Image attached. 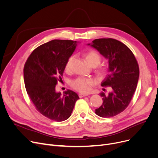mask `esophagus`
<instances>
[{
	"label": "esophagus",
	"instance_id": "esophagus-1",
	"mask_svg": "<svg viewBox=\"0 0 158 158\" xmlns=\"http://www.w3.org/2000/svg\"><path fill=\"white\" fill-rule=\"evenodd\" d=\"M88 94H79V97L80 98H82V97H85V96H88Z\"/></svg>",
	"mask_w": 158,
	"mask_h": 158
}]
</instances>
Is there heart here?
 <instances>
[{
  "instance_id": "b5f03b06",
  "label": "heart",
  "mask_w": 158,
  "mask_h": 158,
  "mask_svg": "<svg viewBox=\"0 0 158 158\" xmlns=\"http://www.w3.org/2000/svg\"><path fill=\"white\" fill-rule=\"evenodd\" d=\"M73 56H71L69 58L65 64V70L69 71L70 69L71 63L73 60ZM85 58L86 63L91 66H96L100 64L101 61V56L95 51H90L85 54ZM107 72V69L105 66H101L99 67L97 72L98 76H103L106 74ZM95 84V81L94 79L91 78L86 77H78L74 79L71 82L72 87L76 89L80 92L86 93L89 92L91 88H92Z\"/></svg>"
}]
</instances>
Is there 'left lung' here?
<instances>
[{
    "instance_id": "1",
    "label": "left lung",
    "mask_w": 158,
    "mask_h": 158,
    "mask_svg": "<svg viewBox=\"0 0 158 158\" xmlns=\"http://www.w3.org/2000/svg\"><path fill=\"white\" fill-rule=\"evenodd\" d=\"M88 45L94 47L108 60L109 66L102 86H110L107 95L101 93L103 103L95 110L101 117L110 118L125 110L136 90L139 79V66L131 50L113 38L95 39Z\"/></svg>"
}]
</instances>
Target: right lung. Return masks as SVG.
<instances>
[{
  "instance_id": "obj_1",
  "label": "right lung",
  "mask_w": 158,
  "mask_h": 158,
  "mask_svg": "<svg viewBox=\"0 0 158 158\" xmlns=\"http://www.w3.org/2000/svg\"><path fill=\"white\" fill-rule=\"evenodd\" d=\"M77 44L72 40H51L35 49L24 65L25 86L31 101L41 114L54 121L68 119L79 98L70 89L63 96L56 92V85Z\"/></svg>"
}]
</instances>
